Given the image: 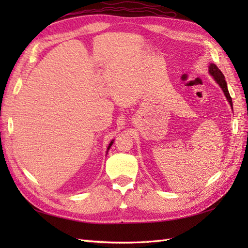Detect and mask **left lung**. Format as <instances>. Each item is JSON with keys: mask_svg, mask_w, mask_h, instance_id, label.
<instances>
[{"mask_svg": "<svg viewBox=\"0 0 248 248\" xmlns=\"http://www.w3.org/2000/svg\"><path fill=\"white\" fill-rule=\"evenodd\" d=\"M209 73L213 77L214 80L217 81V83L220 86V88L223 89L226 98H227L229 104L231 105V108H232V99H231V97H230V93L228 92V87H227V83H226V81H225V77L222 73V71L218 69L217 66L215 64H210Z\"/></svg>", "mask_w": 248, "mask_h": 248, "instance_id": "8db88e82", "label": "left lung"}]
</instances>
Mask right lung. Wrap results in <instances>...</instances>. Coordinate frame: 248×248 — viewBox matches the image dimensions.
I'll return each instance as SVG.
<instances>
[{
	"instance_id": "add662e5",
	"label": "right lung",
	"mask_w": 248,
	"mask_h": 248,
	"mask_svg": "<svg viewBox=\"0 0 248 248\" xmlns=\"http://www.w3.org/2000/svg\"><path fill=\"white\" fill-rule=\"evenodd\" d=\"M113 143H114V140H112V141H110V143H109V145H108V150L110 148V146H112L113 145Z\"/></svg>"
}]
</instances>
